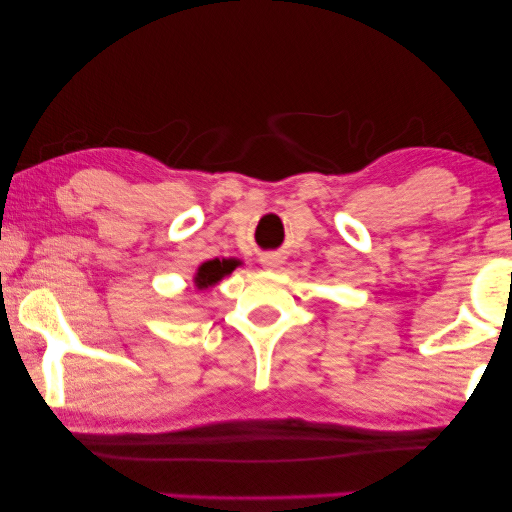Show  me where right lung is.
<instances>
[{"label":"right lung","instance_id":"right-lung-1","mask_svg":"<svg viewBox=\"0 0 512 512\" xmlns=\"http://www.w3.org/2000/svg\"><path fill=\"white\" fill-rule=\"evenodd\" d=\"M233 267H236V263H233V261H217V258H215V261H206L204 265L199 267V272L195 276L197 288L204 290V288L215 286V283L220 281L224 274L233 272Z\"/></svg>","mask_w":512,"mask_h":512}]
</instances>
